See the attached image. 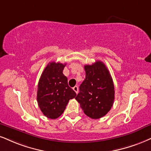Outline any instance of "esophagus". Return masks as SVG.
<instances>
[{
  "label": "esophagus",
  "instance_id": "obj_1",
  "mask_svg": "<svg viewBox=\"0 0 151 151\" xmlns=\"http://www.w3.org/2000/svg\"><path fill=\"white\" fill-rule=\"evenodd\" d=\"M73 90L75 91L76 93H78V86L73 87Z\"/></svg>",
  "mask_w": 151,
  "mask_h": 151
}]
</instances>
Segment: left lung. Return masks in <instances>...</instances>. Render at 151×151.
Here are the masks:
<instances>
[{
  "label": "left lung",
  "instance_id": "left-lung-1",
  "mask_svg": "<svg viewBox=\"0 0 151 151\" xmlns=\"http://www.w3.org/2000/svg\"><path fill=\"white\" fill-rule=\"evenodd\" d=\"M85 78L76 99L85 114L92 119L106 115L113 106L114 85L107 67L102 61L85 65Z\"/></svg>",
  "mask_w": 151,
  "mask_h": 151
}]
</instances>
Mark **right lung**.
<instances>
[{
  "label": "right lung",
  "mask_w": 151,
  "mask_h": 151,
  "mask_svg": "<svg viewBox=\"0 0 151 151\" xmlns=\"http://www.w3.org/2000/svg\"><path fill=\"white\" fill-rule=\"evenodd\" d=\"M65 66L66 64L50 62L39 80L37 101L40 111L48 118H59L64 113L69 100L76 96L63 74Z\"/></svg>",
  "instance_id": "1"
}]
</instances>
